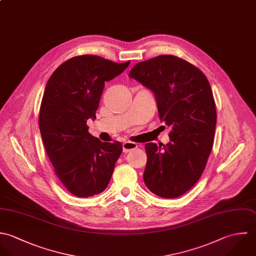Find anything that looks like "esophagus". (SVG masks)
Here are the masks:
<instances>
[{"label": "esophagus", "instance_id": "obj_1", "mask_svg": "<svg viewBox=\"0 0 256 256\" xmlns=\"http://www.w3.org/2000/svg\"><path fill=\"white\" fill-rule=\"evenodd\" d=\"M138 148L136 144L134 142H126L124 144H122V150H124V152H130V150H134Z\"/></svg>", "mask_w": 256, "mask_h": 256}]
</instances>
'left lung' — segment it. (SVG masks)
<instances>
[{
  "label": "left lung",
  "instance_id": "8db88e82",
  "mask_svg": "<svg viewBox=\"0 0 256 256\" xmlns=\"http://www.w3.org/2000/svg\"><path fill=\"white\" fill-rule=\"evenodd\" d=\"M128 76L154 93L160 120L171 128L169 144H146L144 183L159 197H180L200 179L212 148L216 110L210 83L173 55L140 62Z\"/></svg>",
  "mask_w": 256,
  "mask_h": 256
}]
</instances>
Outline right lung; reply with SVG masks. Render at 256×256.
I'll use <instances>...</instances> for the list:
<instances>
[{
	"instance_id": "obj_1",
	"label": "right lung",
	"mask_w": 256,
	"mask_h": 256,
	"mask_svg": "<svg viewBox=\"0 0 256 256\" xmlns=\"http://www.w3.org/2000/svg\"><path fill=\"white\" fill-rule=\"evenodd\" d=\"M97 55L62 63L48 81L40 110V130L54 171L74 196L92 197L106 188L122 152L120 142H102L88 132L96 118L104 82L130 65Z\"/></svg>"
}]
</instances>
